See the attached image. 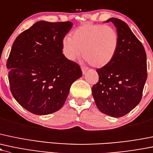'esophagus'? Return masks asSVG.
<instances>
[{
	"mask_svg": "<svg viewBox=\"0 0 153 153\" xmlns=\"http://www.w3.org/2000/svg\"><path fill=\"white\" fill-rule=\"evenodd\" d=\"M81 70H82V73H83V75H85V74H86V72H87L88 69L86 68V67H81Z\"/></svg>",
	"mask_w": 153,
	"mask_h": 153,
	"instance_id": "34e87169",
	"label": "esophagus"
}]
</instances>
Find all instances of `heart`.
Masks as SVG:
<instances>
[{"label": "heart", "mask_w": 153, "mask_h": 153, "mask_svg": "<svg viewBox=\"0 0 153 153\" xmlns=\"http://www.w3.org/2000/svg\"><path fill=\"white\" fill-rule=\"evenodd\" d=\"M119 36L117 30L108 25L85 23L64 37L62 49L68 60L75 61L82 56L92 67L102 68L111 63L117 54Z\"/></svg>", "instance_id": "obj_1"}]
</instances>
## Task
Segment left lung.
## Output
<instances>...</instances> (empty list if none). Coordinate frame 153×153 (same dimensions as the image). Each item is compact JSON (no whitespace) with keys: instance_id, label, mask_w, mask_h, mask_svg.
<instances>
[{"instance_id":"1","label":"left lung","mask_w":153,"mask_h":153,"mask_svg":"<svg viewBox=\"0 0 153 153\" xmlns=\"http://www.w3.org/2000/svg\"><path fill=\"white\" fill-rule=\"evenodd\" d=\"M117 28L119 46L114 59L97 69L99 81L92 86V95L102 113L115 118L133 110L142 97L147 78V55L141 42L123 20L112 18Z\"/></svg>"}]
</instances>
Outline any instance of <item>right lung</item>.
Instances as JSON below:
<instances>
[{
  "mask_svg": "<svg viewBox=\"0 0 153 153\" xmlns=\"http://www.w3.org/2000/svg\"><path fill=\"white\" fill-rule=\"evenodd\" d=\"M71 22L41 20L14 40L6 63L13 97L24 108L47 115L64 105L81 67L62 53V40Z\"/></svg>",
  "mask_w": 153,
  "mask_h": 153,
  "instance_id": "obj_1",
  "label": "right lung"
}]
</instances>
